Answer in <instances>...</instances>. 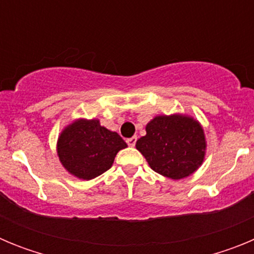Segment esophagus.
<instances>
[{
	"mask_svg": "<svg viewBox=\"0 0 254 254\" xmlns=\"http://www.w3.org/2000/svg\"><path fill=\"white\" fill-rule=\"evenodd\" d=\"M136 141H137V137H136V136H133V137H131V138H127V140H126V142H127V145H128V146L133 147L134 145H136Z\"/></svg>",
	"mask_w": 254,
	"mask_h": 254,
	"instance_id": "34e87169",
	"label": "esophagus"
}]
</instances>
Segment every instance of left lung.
Wrapping results in <instances>:
<instances>
[{
  "label": "left lung",
  "mask_w": 254,
  "mask_h": 254,
  "mask_svg": "<svg viewBox=\"0 0 254 254\" xmlns=\"http://www.w3.org/2000/svg\"><path fill=\"white\" fill-rule=\"evenodd\" d=\"M136 149L154 172L182 179L196 172L205 158L206 141L197 121L187 116H158L146 126Z\"/></svg>",
  "instance_id": "8db88e82"
}]
</instances>
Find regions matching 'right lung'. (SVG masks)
Here are the masks:
<instances>
[{
    "label": "right lung",
    "mask_w": 254,
    "mask_h": 254,
    "mask_svg": "<svg viewBox=\"0 0 254 254\" xmlns=\"http://www.w3.org/2000/svg\"><path fill=\"white\" fill-rule=\"evenodd\" d=\"M125 147L127 143L120 134L102 127L98 120H78L62 131L57 152L67 172L90 181L107 172Z\"/></svg>",
    "instance_id": "obj_1"
}]
</instances>
